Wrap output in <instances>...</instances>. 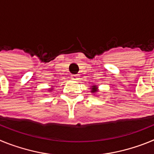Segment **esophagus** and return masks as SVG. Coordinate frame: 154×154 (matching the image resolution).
<instances>
[{
    "mask_svg": "<svg viewBox=\"0 0 154 154\" xmlns=\"http://www.w3.org/2000/svg\"><path fill=\"white\" fill-rule=\"evenodd\" d=\"M71 79H72V80H77L79 79V75H72Z\"/></svg>",
    "mask_w": 154,
    "mask_h": 154,
    "instance_id": "34e87169",
    "label": "esophagus"
}]
</instances>
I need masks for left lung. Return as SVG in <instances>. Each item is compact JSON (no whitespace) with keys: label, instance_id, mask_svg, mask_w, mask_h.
<instances>
[{"label":"left lung","instance_id":"1","mask_svg":"<svg viewBox=\"0 0 154 154\" xmlns=\"http://www.w3.org/2000/svg\"><path fill=\"white\" fill-rule=\"evenodd\" d=\"M98 87L96 86V85H92V87H91V92H92V93H96V92H98Z\"/></svg>","mask_w":154,"mask_h":154}]
</instances>
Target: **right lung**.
Returning a JSON list of instances; mask_svg holds the SVG:
<instances>
[{"instance_id":"add662e5","label":"right lung","mask_w":154,"mask_h":154,"mask_svg":"<svg viewBox=\"0 0 154 154\" xmlns=\"http://www.w3.org/2000/svg\"><path fill=\"white\" fill-rule=\"evenodd\" d=\"M53 89H54V88H53V87H52V88H51V89H49V91H50V92H51V91L53 90Z\"/></svg>"}]
</instances>
